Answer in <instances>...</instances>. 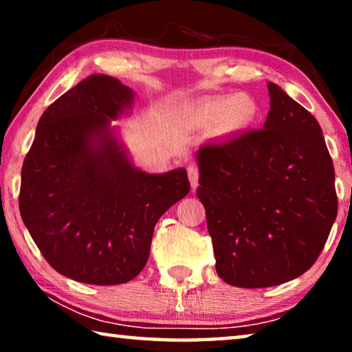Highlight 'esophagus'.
Masks as SVG:
<instances>
[{"label":"esophagus","instance_id":"obj_1","mask_svg":"<svg viewBox=\"0 0 352 352\" xmlns=\"http://www.w3.org/2000/svg\"><path fill=\"white\" fill-rule=\"evenodd\" d=\"M188 177H189V182H190V186L192 189H195L199 186V169L195 168L194 164L188 166Z\"/></svg>","mask_w":352,"mask_h":352}]
</instances>
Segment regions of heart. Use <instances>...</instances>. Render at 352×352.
I'll return each instance as SVG.
<instances>
[{
    "mask_svg": "<svg viewBox=\"0 0 352 352\" xmlns=\"http://www.w3.org/2000/svg\"><path fill=\"white\" fill-rule=\"evenodd\" d=\"M258 113V104L248 94L242 93L210 100L200 109V115L206 122H219L225 132H242L252 127Z\"/></svg>",
    "mask_w": 352,
    "mask_h": 352,
    "instance_id": "b5f03b06",
    "label": "heart"
}]
</instances>
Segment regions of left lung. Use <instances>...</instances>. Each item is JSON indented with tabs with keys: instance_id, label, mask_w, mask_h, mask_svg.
<instances>
[{
	"instance_id": "8db88e82",
	"label": "left lung",
	"mask_w": 352,
	"mask_h": 352,
	"mask_svg": "<svg viewBox=\"0 0 352 352\" xmlns=\"http://www.w3.org/2000/svg\"><path fill=\"white\" fill-rule=\"evenodd\" d=\"M264 127L197 152L216 272L243 289L272 287L307 272L337 217L336 172L320 124L267 83Z\"/></svg>"
}]
</instances>
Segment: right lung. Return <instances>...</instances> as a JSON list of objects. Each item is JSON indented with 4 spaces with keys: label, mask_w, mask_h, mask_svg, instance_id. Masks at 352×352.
Listing matches in <instances>:
<instances>
[{
    "label": "right lung",
    "mask_w": 352,
    "mask_h": 352,
    "mask_svg": "<svg viewBox=\"0 0 352 352\" xmlns=\"http://www.w3.org/2000/svg\"><path fill=\"white\" fill-rule=\"evenodd\" d=\"M133 91L93 74L41 115L21 169L20 214L35 245L60 275L124 284L144 269L153 228L189 192L186 169L133 168L110 127Z\"/></svg>",
    "instance_id": "right-lung-1"
}]
</instances>
